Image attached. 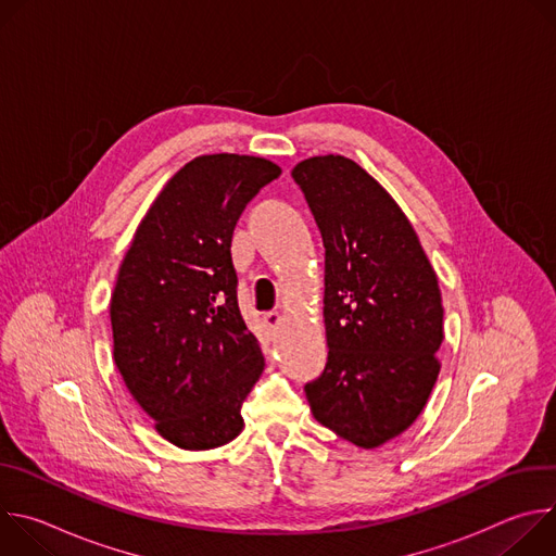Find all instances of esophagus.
Listing matches in <instances>:
<instances>
[{"label": "esophagus", "instance_id": "obj_1", "mask_svg": "<svg viewBox=\"0 0 556 556\" xmlns=\"http://www.w3.org/2000/svg\"><path fill=\"white\" fill-rule=\"evenodd\" d=\"M264 324H266L268 330H277V328L283 324V316H281L279 312H268V314L264 316Z\"/></svg>", "mask_w": 556, "mask_h": 556}]
</instances>
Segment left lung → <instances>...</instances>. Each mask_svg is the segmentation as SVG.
<instances>
[{
	"label": "left lung",
	"mask_w": 556,
	"mask_h": 556,
	"mask_svg": "<svg viewBox=\"0 0 556 556\" xmlns=\"http://www.w3.org/2000/svg\"><path fill=\"white\" fill-rule=\"evenodd\" d=\"M292 178L326 247L330 354L305 399L324 427L376 448L416 422L438 380V275L403 208L350 157H307Z\"/></svg>",
	"instance_id": "1"
}]
</instances>
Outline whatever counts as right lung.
<instances>
[{
  "label": "right lung",
  "instance_id": "obj_1",
  "mask_svg": "<svg viewBox=\"0 0 556 556\" xmlns=\"http://www.w3.org/2000/svg\"><path fill=\"white\" fill-rule=\"evenodd\" d=\"M281 167L206 153L151 202L110 301L114 363L155 431L187 451L228 444L264 354L237 305L230 240L237 219Z\"/></svg>",
  "mask_w": 556,
  "mask_h": 556
}]
</instances>
